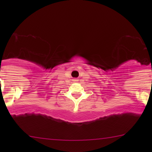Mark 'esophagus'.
Wrapping results in <instances>:
<instances>
[{
    "mask_svg": "<svg viewBox=\"0 0 152 152\" xmlns=\"http://www.w3.org/2000/svg\"><path fill=\"white\" fill-rule=\"evenodd\" d=\"M78 81V78H74V79H73V81H74V82H77Z\"/></svg>",
    "mask_w": 152,
    "mask_h": 152,
    "instance_id": "34e87169",
    "label": "esophagus"
}]
</instances>
